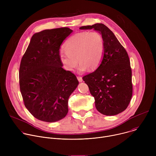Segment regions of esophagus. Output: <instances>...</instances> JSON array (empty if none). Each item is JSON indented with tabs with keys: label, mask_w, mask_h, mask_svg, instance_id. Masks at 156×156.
<instances>
[{
	"label": "esophagus",
	"mask_w": 156,
	"mask_h": 156,
	"mask_svg": "<svg viewBox=\"0 0 156 156\" xmlns=\"http://www.w3.org/2000/svg\"><path fill=\"white\" fill-rule=\"evenodd\" d=\"M77 79H78V80L79 82H82V81H83L82 77H81V76H77Z\"/></svg>",
	"instance_id": "obj_1"
}]
</instances>
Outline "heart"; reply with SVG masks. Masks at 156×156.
I'll return each mask as SVG.
<instances>
[{"instance_id": "heart-1", "label": "heart", "mask_w": 156, "mask_h": 156, "mask_svg": "<svg viewBox=\"0 0 156 156\" xmlns=\"http://www.w3.org/2000/svg\"><path fill=\"white\" fill-rule=\"evenodd\" d=\"M65 50L66 53L60 54V60L66 70L73 71L77 60L80 63V71L83 72L87 69L93 70L98 67L102 60L104 42L98 32L79 33L67 40Z\"/></svg>"}]
</instances>
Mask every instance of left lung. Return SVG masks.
Wrapping results in <instances>:
<instances>
[{
	"label": "left lung",
	"instance_id": "left-lung-1",
	"mask_svg": "<svg viewBox=\"0 0 156 156\" xmlns=\"http://www.w3.org/2000/svg\"><path fill=\"white\" fill-rule=\"evenodd\" d=\"M80 30L94 29L104 39V53L99 67L83 77L94 98L96 108L105 115H115L124 111L133 93L131 69L128 55L113 32L105 25L96 23Z\"/></svg>",
	"mask_w": 156,
	"mask_h": 156
}]
</instances>
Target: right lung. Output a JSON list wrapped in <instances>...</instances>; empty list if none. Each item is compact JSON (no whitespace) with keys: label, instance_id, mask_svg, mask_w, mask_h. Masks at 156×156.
<instances>
[{"label":"right lung","instance_id":"1","mask_svg":"<svg viewBox=\"0 0 156 156\" xmlns=\"http://www.w3.org/2000/svg\"><path fill=\"white\" fill-rule=\"evenodd\" d=\"M72 30L63 27L35 33L21 58L19 82L25 105L37 119L55 122L68 113V101L79 82L63 68L62 42Z\"/></svg>","mask_w":156,"mask_h":156}]
</instances>
